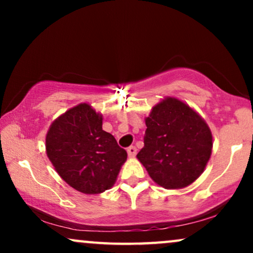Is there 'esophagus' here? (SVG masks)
<instances>
[{
  "label": "esophagus",
  "mask_w": 253,
  "mask_h": 253,
  "mask_svg": "<svg viewBox=\"0 0 253 253\" xmlns=\"http://www.w3.org/2000/svg\"><path fill=\"white\" fill-rule=\"evenodd\" d=\"M136 152H138V150H136L135 146H129L128 149H127V153H128L129 157H135Z\"/></svg>",
  "instance_id": "obj_1"
}]
</instances>
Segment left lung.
<instances>
[{
  "mask_svg": "<svg viewBox=\"0 0 253 253\" xmlns=\"http://www.w3.org/2000/svg\"><path fill=\"white\" fill-rule=\"evenodd\" d=\"M144 147L136 158L165 189H182L205 171L213 135L201 115L176 97H165L145 119Z\"/></svg>",
  "mask_w": 253,
  "mask_h": 253,
  "instance_id": "obj_1",
  "label": "left lung"
}]
</instances>
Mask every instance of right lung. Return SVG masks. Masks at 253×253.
I'll use <instances>...</instances> for the list:
<instances>
[{
    "mask_svg": "<svg viewBox=\"0 0 253 253\" xmlns=\"http://www.w3.org/2000/svg\"><path fill=\"white\" fill-rule=\"evenodd\" d=\"M102 120L89 103H80L58 117L46 134V155L54 170L88 195L110 189L127 159L114 136L102 129Z\"/></svg>",
    "mask_w": 253,
    "mask_h": 253,
    "instance_id": "add662e5",
    "label": "right lung"
}]
</instances>
